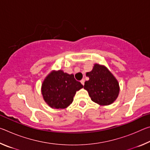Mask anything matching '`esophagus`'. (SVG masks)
<instances>
[{
	"label": "esophagus",
	"instance_id": "esophagus-1",
	"mask_svg": "<svg viewBox=\"0 0 150 150\" xmlns=\"http://www.w3.org/2000/svg\"><path fill=\"white\" fill-rule=\"evenodd\" d=\"M81 84H82L83 85H84V84H85V79H82L81 81Z\"/></svg>",
	"mask_w": 150,
	"mask_h": 150
}]
</instances>
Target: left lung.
I'll list each match as a JSON object with an SVG mask.
<instances>
[{"label": "left lung", "instance_id": "left-lung-1", "mask_svg": "<svg viewBox=\"0 0 150 150\" xmlns=\"http://www.w3.org/2000/svg\"><path fill=\"white\" fill-rule=\"evenodd\" d=\"M86 75L89 80L85 82L84 88L93 102L105 106L115 101L120 91L119 83L105 66L95 63L93 70Z\"/></svg>", "mask_w": 150, "mask_h": 150}]
</instances>
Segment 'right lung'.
<instances>
[{
    "instance_id": "right-lung-1",
    "label": "right lung",
    "mask_w": 150,
    "mask_h": 150,
    "mask_svg": "<svg viewBox=\"0 0 150 150\" xmlns=\"http://www.w3.org/2000/svg\"><path fill=\"white\" fill-rule=\"evenodd\" d=\"M83 87L73 74L69 75L62 70L53 71L43 81L42 94L50 107L63 109L72 103L76 92Z\"/></svg>"
}]
</instances>
